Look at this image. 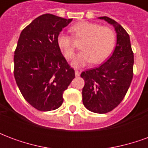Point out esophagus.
Wrapping results in <instances>:
<instances>
[{
  "mask_svg": "<svg viewBox=\"0 0 148 148\" xmlns=\"http://www.w3.org/2000/svg\"><path fill=\"white\" fill-rule=\"evenodd\" d=\"M81 74V72L79 71H75V76L76 77H79Z\"/></svg>",
  "mask_w": 148,
  "mask_h": 148,
  "instance_id": "1",
  "label": "esophagus"
}]
</instances>
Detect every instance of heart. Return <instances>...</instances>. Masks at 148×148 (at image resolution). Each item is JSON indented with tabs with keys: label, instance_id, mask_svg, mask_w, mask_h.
Returning a JSON list of instances; mask_svg holds the SVG:
<instances>
[{
	"label": "heart",
	"instance_id": "obj_1",
	"mask_svg": "<svg viewBox=\"0 0 148 148\" xmlns=\"http://www.w3.org/2000/svg\"><path fill=\"white\" fill-rule=\"evenodd\" d=\"M71 31L76 39H83L80 46L82 51L75 56L71 63L74 67H83L92 62L94 64L101 63L114 48L116 36L110 27L84 21L74 24ZM57 42L66 58L71 59L74 57L75 47L71 36L62 32L57 37Z\"/></svg>",
	"mask_w": 148,
	"mask_h": 148
}]
</instances>
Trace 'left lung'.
<instances>
[{
    "instance_id": "obj_1",
    "label": "left lung",
    "mask_w": 148,
    "mask_h": 148,
    "mask_svg": "<svg viewBox=\"0 0 148 148\" xmlns=\"http://www.w3.org/2000/svg\"><path fill=\"white\" fill-rule=\"evenodd\" d=\"M99 19L112 24L116 33V44L112 55L99 67L83 71L85 81L82 101L88 110L106 113L124 99L133 77L134 55L130 38L124 27L107 16Z\"/></svg>"
}]
</instances>
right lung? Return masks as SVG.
<instances>
[{
    "mask_svg": "<svg viewBox=\"0 0 148 148\" xmlns=\"http://www.w3.org/2000/svg\"><path fill=\"white\" fill-rule=\"evenodd\" d=\"M72 19L43 14L21 32L14 53V77L24 99L39 111L58 109L75 77L57 37Z\"/></svg>",
    "mask_w": 148,
    "mask_h": 148,
    "instance_id": "add662e5",
    "label": "right lung"
}]
</instances>
